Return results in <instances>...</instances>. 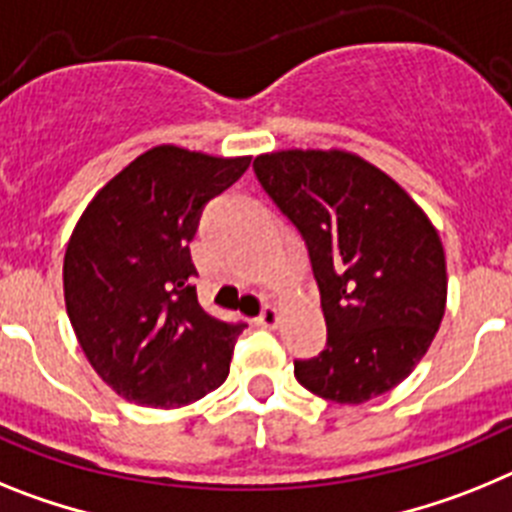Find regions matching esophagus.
<instances>
[{
	"label": "esophagus",
	"instance_id": "obj_1",
	"mask_svg": "<svg viewBox=\"0 0 512 512\" xmlns=\"http://www.w3.org/2000/svg\"><path fill=\"white\" fill-rule=\"evenodd\" d=\"M278 322H281V309L278 306H265L255 317L257 327H278Z\"/></svg>",
	"mask_w": 512,
	"mask_h": 512
}]
</instances>
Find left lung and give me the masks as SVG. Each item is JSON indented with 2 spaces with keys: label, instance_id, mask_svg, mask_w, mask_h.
Listing matches in <instances>:
<instances>
[{
  "label": "left lung",
  "instance_id": "obj_1",
  "mask_svg": "<svg viewBox=\"0 0 512 512\" xmlns=\"http://www.w3.org/2000/svg\"><path fill=\"white\" fill-rule=\"evenodd\" d=\"M262 190L304 237L327 345L293 363L304 389L363 404L404 381L446 311V255L435 226L389 175L348 151L255 159Z\"/></svg>",
  "mask_w": 512,
  "mask_h": 512
}]
</instances>
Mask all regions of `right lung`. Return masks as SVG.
Listing matches in <instances>:
<instances>
[{"label": "right lung", "instance_id": "right-lung-1", "mask_svg": "<svg viewBox=\"0 0 512 512\" xmlns=\"http://www.w3.org/2000/svg\"><path fill=\"white\" fill-rule=\"evenodd\" d=\"M250 157L154 146L92 198L64 257L71 327L100 379L123 399L175 410L229 376L247 327L211 317L195 293L190 242L206 203Z\"/></svg>", "mask_w": 512, "mask_h": 512}]
</instances>
